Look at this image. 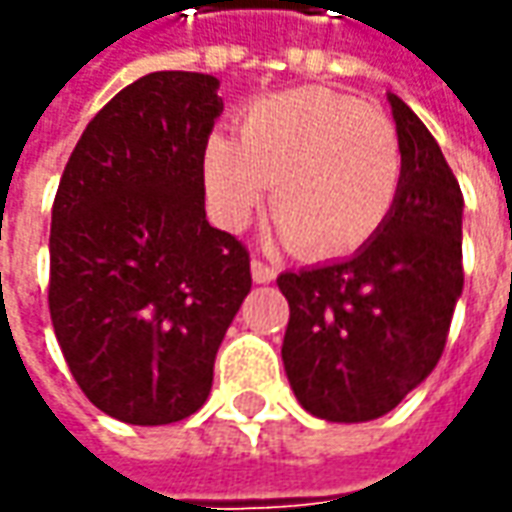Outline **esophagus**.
Instances as JSON below:
<instances>
[{
    "mask_svg": "<svg viewBox=\"0 0 512 512\" xmlns=\"http://www.w3.org/2000/svg\"><path fill=\"white\" fill-rule=\"evenodd\" d=\"M250 273H253V281L256 284H270V281H276V267H270L262 259H253L250 262Z\"/></svg>",
    "mask_w": 512,
    "mask_h": 512,
    "instance_id": "esophagus-1",
    "label": "esophagus"
}]
</instances>
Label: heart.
<instances>
[{
	"mask_svg": "<svg viewBox=\"0 0 512 512\" xmlns=\"http://www.w3.org/2000/svg\"><path fill=\"white\" fill-rule=\"evenodd\" d=\"M267 183L273 239L303 256L337 259L370 242L396 206L401 147L393 125L354 97L292 88L253 102L242 142L211 133L203 186L214 220L245 228Z\"/></svg>",
	"mask_w": 512,
	"mask_h": 512,
	"instance_id": "heart-1",
	"label": "heart"
}]
</instances>
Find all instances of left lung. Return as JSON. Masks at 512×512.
I'll list each match as a JSON object with an SVG mask.
<instances>
[{"label":"left lung","mask_w":512,"mask_h":512,"mask_svg":"<svg viewBox=\"0 0 512 512\" xmlns=\"http://www.w3.org/2000/svg\"><path fill=\"white\" fill-rule=\"evenodd\" d=\"M401 147L396 206L340 262L281 273L290 301L281 359L315 418L362 424L396 410L435 370L463 295V192L435 136L387 94Z\"/></svg>","instance_id":"left-lung-1"}]
</instances>
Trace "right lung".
I'll return each instance as SVG.
<instances>
[{
    "label": "right lung",
    "instance_id": "1",
    "mask_svg": "<svg viewBox=\"0 0 512 512\" xmlns=\"http://www.w3.org/2000/svg\"><path fill=\"white\" fill-rule=\"evenodd\" d=\"M217 88L200 72L122 88L88 122L55 195V337L88 401L125 424H175L206 404L222 337L250 292L245 245L206 220Z\"/></svg>",
    "mask_w": 512,
    "mask_h": 512
}]
</instances>
